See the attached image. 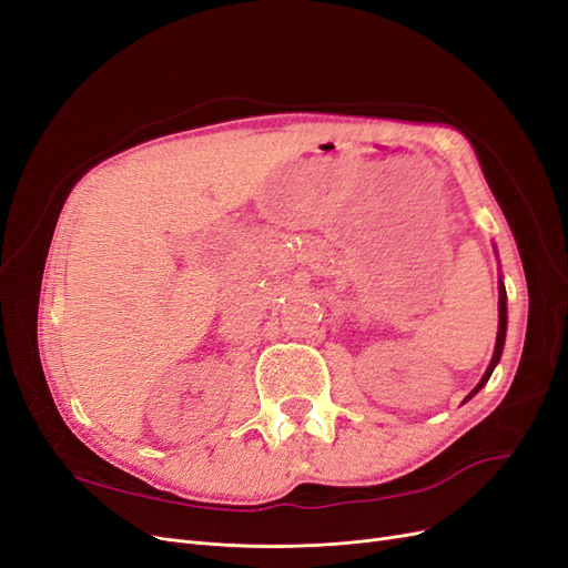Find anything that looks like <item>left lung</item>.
I'll list each match as a JSON object with an SVG mask.
<instances>
[{"instance_id":"obj_1","label":"left lung","mask_w":568,"mask_h":568,"mask_svg":"<svg viewBox=\"0 0 568 568\" xmlns=\"http://www.w3.org/2000/svg\"><path fill=\"white\" fill-rule=\"evenodd\" d=\"M497 311H500V322H497V341H495V353H493V359H490V365H488V369H486V374H484V379H480V382L476 384V388H474V390H471L464 400L474 398V395L488 384V379H490V374H493L495 365L500 363V357H503L505 336H507V291H505V284H503V282H500V301H497Z\"/></svg>"}]
</instances>
